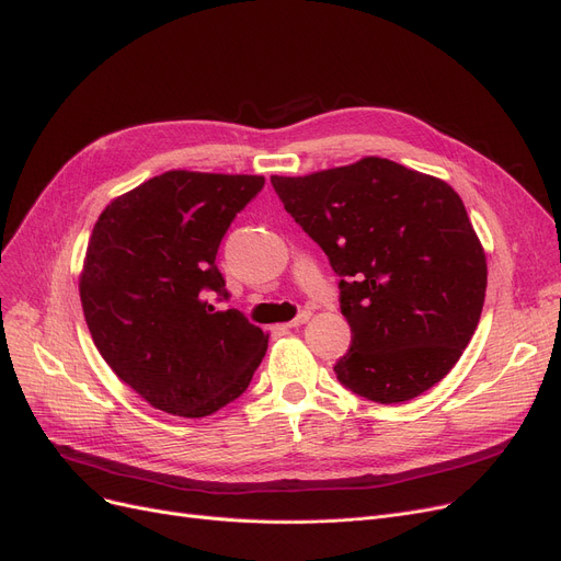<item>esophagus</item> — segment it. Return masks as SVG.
Instances as JSON below:
<instances>
[{
    "label": "esophagus",
    "mask_w": 561,
    "mask_h": 561,
    "mask_svg": "<svg viewBox=\"0 0 561 561\" xmlns=\"http://www.w3.org/2000/svg\"><path fill=\"white\" fill-rule=\"evenodd\" d=\"M309 319H311V311H300L294 321L286 323V328H300V325H305Z\"/></svg>",
    "instance_id": "34e87169"
}]
</instances>
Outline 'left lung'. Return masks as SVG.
Returning a JSON list of instances; mask_svg holds the SVG:
<instances>
[{"mask_svg":"<svg viewBox=\"0 0 561 561\" xmlns=\"http://www.w3.org/2000/svg\"><path fill=\"white\" fill-rule=\"evenodd\" d=\"M271 183L341 277L353 339L339 382L376 403L440 382L470 344L489 279L454 187L376 156Z\"/></svg>","mask_w":561,"mask_h":561,"instance_id":"8db88e82","label":"left lung"}]
</instances>
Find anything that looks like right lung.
Segmentation results:
<instances>
[{"label": "right lung", "mask_w": 561, "mask_h": 561, "mask_svg": "<svg viewBox=\"0 0 561 561\" xmlns=\"http://www.w3.org/2000/svg\"><path fill=\"white\" fill-rule=\"evenodd\" d=\"M265 179L174 169L116 197L89 238L80 298L95 348L153 408L213 415L245 392L267 334L229 298L217 248Z\"/></svg>", "instance_id": "obj_1"}]
</instances>
